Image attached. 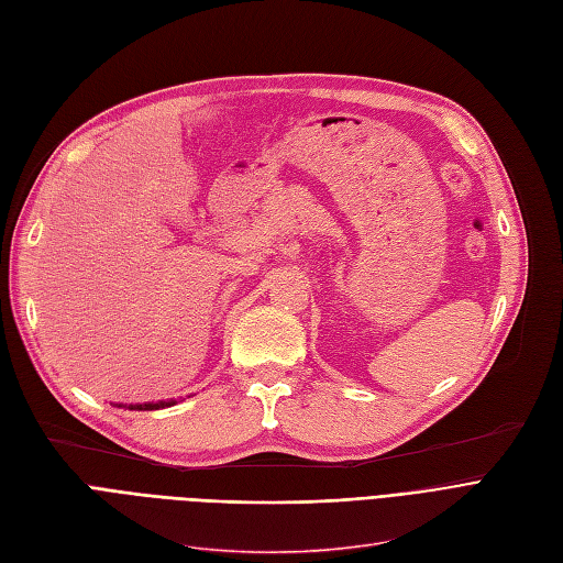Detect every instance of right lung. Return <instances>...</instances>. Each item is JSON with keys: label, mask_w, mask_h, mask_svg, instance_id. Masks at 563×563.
<instances>
[{"label": "right lung", "mask_w": 563, "mask_h": 563, "mask_svg": "<svg viewBox=\"0 0 563 563\" xmlns=\"http://www.w3.org/2000/svg\"><path fill=\"white\" fill-rule=\"evenodd\" d=\"M176 399H166V401H145V404H113L115 408H124V410H159V408H169L176 406Z\"/></svg>", "instance_id": "right-lung-1"}]
</instances>
